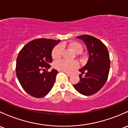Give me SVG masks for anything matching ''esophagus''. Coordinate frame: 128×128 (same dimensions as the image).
<instances>
[{
  "label": "esophagus",
  "mask_w": 128,
  "mask_h": 128,
  "mask_svg": "<svg viewBox=\"0 0 128 128\" xmlns=\"http://www.w3.org/2000/svg\"><path fill=\"white\" fill-rule=\"evenodd\" d=\"M62 72H65L66 74V75L68 76H69V77H70V76H71V74H70V73H69V72H64V71H62Z\"/></svg>",
  "instance_id": "1"
}]
</instances>
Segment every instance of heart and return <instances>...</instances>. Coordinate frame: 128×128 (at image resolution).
Here are the masks:
<instances>
[{
  "instance_id": "heart-1",
  "label": "heart",
  "mask_w": 128,
  "mask_h": 128,
  "mask_svg": "<svg viewBox=\"0 0 128 128\" xmlns=\"http://www.w3.org/2000/svg\"><path fill=\"white\" fill-rule=\"evenodd\" d=\"M68 46L72 49L76 54H80L83 51V48H82V45L76 41L69 42L68 44ZM62 47L60 45H58L56 47L54 48L52 51V54H51L52 59L54 60H58V59H60L62 56ZM54 66L58 70L67 72H71L76 68H77L78 63L76 61H67V60H60L55 62L54 64Z\"/></svg>"
}]
</instances>
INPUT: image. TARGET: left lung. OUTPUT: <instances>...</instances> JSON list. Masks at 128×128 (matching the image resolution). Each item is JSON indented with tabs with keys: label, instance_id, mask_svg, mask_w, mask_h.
Here are the masks:
<instances>
[{
	"label": "left lung",
	"instance_id": "obj_1",
	"mask_svg": "<svg viewBox=\"0 0 128 128\" xmlns=\"http://www.w3.org/2000/svg\"><path fill=\"white\" fill-rule=\"evenodd\" d=\"M77 38L86 43L89 57L86 65L79 70L80 82L74 85L75 89L84 95H92L104 86L109 74L110 60L106 46L100 40L90 35H81Z\"/></svg>",
	"mask_w": 128,
	"mask_h": 128
}]
</instances>
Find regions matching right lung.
I'll return each mask as SVG.
<instances>
[{
	"label": "right lung",
	"mask_w": 128,
	"mask_h": 128,
	"mask_svg": "<svg viewBox=\"0 0 128 128\" xmlns=\"http://www.w3.org/2000/svg\"><path fill=\"white\" fill-rule=\"evenodd\" d=\"M60 42L39 38L24 45L16 58V74L24 91L31 96L41 98L46 96L53 87L58 70L50 72L52 62V49ZM44 71L42 72V70Z\"/></svg>",
	"instance_id": "obj_1"
}]
</instances>
